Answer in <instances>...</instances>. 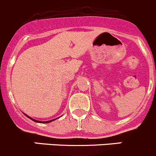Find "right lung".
Here are the masks:
<instances>
[{
	"instance_id": "obj_1",
	"label": "right lung",
	"mask_w": 156,
	"mask_h": 156,
	"mask_svg": "<svg viewBox=\"0 0 156 156\" xmlns=\"http://www.w3.org/2000/svg\"><path fill=\"white\" fill-rule=\"evenodd\" d=\"M26 116H27V115H26ZM28 118H30L31 120H32V121H35V122H38V123H46V124H47V123H49V122H51V121H55V120H51V121H36V120H34V119H32V118H31L30 117H29V116H27Z\"/></svg>"
}]
</instances>
